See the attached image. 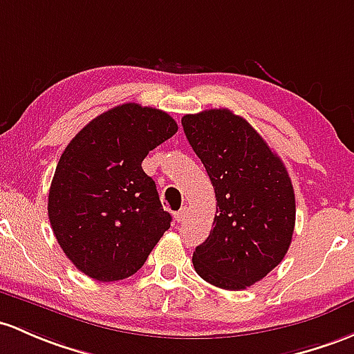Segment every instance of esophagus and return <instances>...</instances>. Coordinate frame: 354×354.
Wrapping results in <instances>:
<instances>
[{
    "instance_id": "34e87169",
    "label": "esophagus",
    "mask_w": 354,
    "mask_h": 354,
    "mask_svg": "<svg viewBox=\"0 0 354 354\" xmlns=\"http://www.w3.org/2000/svg\"><path fill=\"white\" fill-rule=\"evenodd\" d=\"M185 218H187V207H182L180 211L176 212V219H177L178 223L185 221Z\"/></svg>"
}]
</instances>
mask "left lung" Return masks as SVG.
<instances>
[{"label": "left lung", "instance_id": "8db88e82", "mask_svg": "<svg viewBox=\"0 0 354 354\" xmlns=\"http://www.w3.org/2000/svg\"><path fill=\"white\" fill-rule=\"evenodd\" d=\"M182 127L216 194L214 223L192 254L197 275L243 290L272 272L290 246L295 194L283 162L230 109L185 115Z\"/></svg>", "mask_w": 354, "mask_h": 354}]
</instances>
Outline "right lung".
Listing matches in <instances>:
<instances>
[{
	"instance_id": "add662e5",
	"label": "right lung",
	"mask_w": 354,
	"mask_h": 354,
	"mask_svg": "<svg viewBox=\"0 0 354 354\" xmlns=\"http://www.w3.org/2000/svg\"><path fill=\"white\" fill-rule=\"evenodd\" d=\"M177 130L165 111L127 102L94 118L66 147L48 191V219L84 275L128 279L170 227L172 216L142 162Z\"/></svg>"
}]
</instances>
